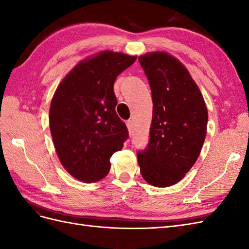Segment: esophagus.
<instances>
[{
	"label": "esophagus",
	"mask_w": 249,
	"mask_h": 249,
	"mask_svg": "<svg viewBox=\"0 0 249 249\" xmlns=\"http://www.w3.org/2000/svg\"><path fill=\"white\" fill-rule=\"evenodd\" d=\"M126 126H127V130H129V133L132 134V132H133V123H132V120H127V122H126Z\"/></svg>",
	"instance_id": "esophagus-1"
}]
</instances>
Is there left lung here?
<instances>
[{
    "instance_id": "left-lung-1",
    "label": "left lung",
    "mask_w": 249,
    "mask_h": 249,
    "mask_svg": "<svg viewBox=\"0 0 249 249\" xmlns=\"http://www.w3.org/2000/svg\"><path fill=\"white\" fill-rule=\"evenodd\" d=\"M138 60L154 104L147 146L137 152L140 172L148 184L168 187L196 162L206 138L208 110L197 85L176 58L157 52Z\"/></svg>"
}]
</instances>
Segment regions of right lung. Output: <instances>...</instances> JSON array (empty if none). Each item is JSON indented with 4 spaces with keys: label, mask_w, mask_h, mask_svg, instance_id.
I'll return each instance as SVG.
<instances>
[{
    "label": "right lung",
    "mask_w": 249,
    "mask_h": 249,
    "mask_svg": "<svg viewBox=\"0 0 249 249\" xmlns=\"http://www.w3.org/2000/svg\"><path fill=\"white\" fill-rule=\"evenodd\" d=\"M136 57L103 52L79 63L60 83L50 108L59 160L72 177L95 182L110 170V158L129 138L115 111L113 85Z\"/></svg>",
    "instance_id": "obj_1"
}]
</instances>
